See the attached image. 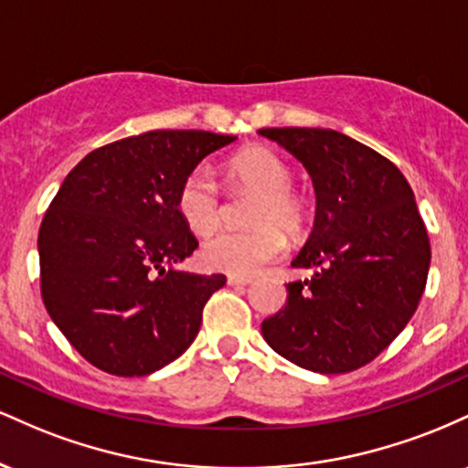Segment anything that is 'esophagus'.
<instances>
[{"label": "esophagus", "instance_id": "obj_1", "mask_svg": "<svg viewBox=\"0 0 468 468\" xmlns=\"http://www.w3.org/2000/svg\"><path fill=\"white\" fill-rule=\"evenodd\" d=\"M229 286H249V283L252 282L250 277H238V275H229Z\"/></svg>", "mask_w": 468, "mask_h": 468}]
</instances>
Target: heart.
Instances as JSON below:
<instances>
[{"instance_id":"1","label":"heart","mask_w":468,"mask_h":468,"mask_svg":"<svg viewBox=\"0 0 468 468\" xmlns=\"http://www.w3.org/2000/svg\"><path fill=\"white\" fill-rule=\"evenodd\" d=\"M230 178L260 196L252 208V230H224L204 241L202 261L211 271L250 277L286 249V233H297L303 224L302 200L290 191V169L271 149L255 147L235 155L229 165ZM178 213L196 235H207L222 219V196L213 171L196 166L178 191Z\"/></svg>"}]
</instances>
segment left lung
<instances>
[{
  "label": "left lung",
  "instance_id": "left-lung-1",
  "mask_svg": "<svg viewBox=\"0 0 468 468\" xmlns=\"http://www.w3.org/2000/svg\"><path fill=\"white\" fill-rule=\"evenodd\" d=\"M305 166L314 227L292 260L314 275L288 283V302L261 324L279 356L319 374L374 361L410 324L431 261L410 182L394 163L335 130L268 127Z\"/></svg>",
  "mask_w": 468,
  "mask_h": 468
}]
</instances>
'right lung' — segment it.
Wrapping results in <instances>:
<instances>
[{"label": "right lung", "instance_id": "add662e5", "mask_svg": "<svg viewBox=\"0 0 468 468\" xmlns=\"http://www.w3.org/2000/svg\"><path fill=\"white\" fill-rule=\"evenodd\" d=\"M235 136L155 130L94 149L39 229L41 297L63 336L107 374L147 376L186 352L224 275L174 268L197 249L182 180Z\"/></svg>", "mask_w": 468, "mask_h": 468}]
</instances>
